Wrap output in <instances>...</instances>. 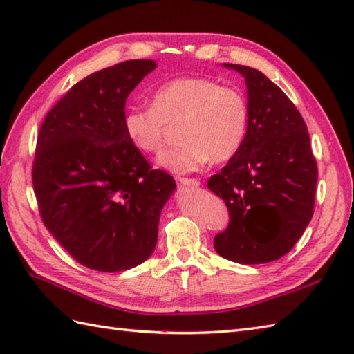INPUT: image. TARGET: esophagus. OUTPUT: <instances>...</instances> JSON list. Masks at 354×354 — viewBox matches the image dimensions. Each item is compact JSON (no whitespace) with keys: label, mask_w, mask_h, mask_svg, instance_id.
Returning a JSON list of instances; mask_svg holds the SVG:
<instances>
[{"label":"esophagus","mask_w":354,"mask_h":354,"mask_svg":"<svg viewBox=\"0 0 354 354\" xmlns=\"http://www.w3.org/2000/svg\"><path fill=\"white\" fill-rule=\"evenodd\" d=\"M178 181L187 187H199L201 185L198 179H194V178H178Z\"/></svg>","instance_id":"obj_1"}]
</instances>
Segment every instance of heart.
<instances>
[{
	"label": "heart",
	"mask_w": 354,
	"mask_h": 354,
	"mask_svg": "<svg viewBox=\"0 0 354 354\" xmlns=\"http://www.w3.org/2000/svg\"><path fill=\"white\" fill-rule=\"evenodd\" d=\"M176 123L181 145L164 150L156 162L183 175L201 170L209 160L234 158L246 138L250 109L236 88L205 77H179L155 89L152 106L127 109L123 120L127 138L142 153L160 152L165 127Z\"/></svg>",
	"instance_id": "heart-1"
}]
</instances>
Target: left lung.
Here are the masks:
<instances>
[{
    "label": "left lung",
    "mask_w": 354,
    "mask_h": 354,
    "mask_svg": "<svg viewBox=\"0 0 354 354\" xmlns=\"http://www.w3.org/2000/svg\"><path fill=\"white\" fill-rule=\"evenodd\" d=\"M245 77L246 138L234 158L208 179L225 201L227 230L214 237L223 259L260 265L288 254L313 216L318 167L304 120L289 97L259 70L223 64Z\"/></svg>",
    "instance_id": "8db88e82"
}]
</instances>
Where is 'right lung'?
<instances>
[{
    "mask_svg": "<svg viewBox=\"0 0 354 354\" xmlns=\"http://www.w3.org/2000/svg\"><path fill=\"white\" fill-rule=\"evenodd\" d=\"M156 64L135 59L89 74L45 115L33 189L42 222L74 260L100 272L152 255L175 179L152 170L124 132V104Z\"/></svg>",
    "mask_w": 354,
    "mask_h": 354,
    "instance_id": "right-lung-1",
    "label": "right lung"
}]
</instances>
